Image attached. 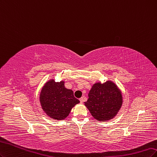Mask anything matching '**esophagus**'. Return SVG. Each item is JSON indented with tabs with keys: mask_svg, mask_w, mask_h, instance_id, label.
Here are the masks:
<instances>
[{
	"mask_svg": "<svg viewBox=\"0 0 157 157\" xmlns=\"http://www.w3.org/2000/svg\"><path fill=\"white\" fill-rule=\"evenodd\" d=\"M79 101H80L81 103H83V98H80Z\"/></svg>",
	"mask_w": 157,
	"mask_h": 157,
	"instance_id": "esophagus-1",
	"label": "esophagus"
}]
</instances>
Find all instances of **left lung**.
Here are the masks:
<instances>
[{
	"mask_svg": "<svg viewBox=\"0 0 157 157\" xmlns=\"http://www.w3.org/2000/svg\"><path fill=\"white\" fill-rule=\"evenodd\" d=\"M89 98L85 102L93 117L98 121L112 119L123 103L122 94L113 82L95 83L90 90Z\"/></svg>",
	"mask_w": 157,
	"mask_h": 157,
	"instance_id": "1",
	"label": "left lung"
}]
</instances>
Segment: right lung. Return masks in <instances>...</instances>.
Masks as SVG:
<instances>
[{
    "label": "right lung",
    "instance_id": "right-lung-1",
    "mask_svg": "<svg viewBox=\"0 0 157 157\" xmlns=\"http://www.w3.org/2000/svg\"><path fill=\"white\" fill-rule=\"evenodd\" d=\"M40 101L43 110L54 119L62 120L69 115L74 106L79 103L72 90L64 87V82L50 80L40 93Z\"/></svg>",
    "mask_w": 157,
    "mask_h": 157
}]
</instances>
